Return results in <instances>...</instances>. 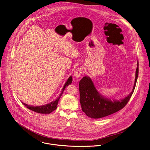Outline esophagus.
I'll return each mask as SVG.
<instances>
[{
  "label": "esophagus",
  "mask_w": 150,
  "mask_h": 150,
  "mask_svg": "<svg viewBox=\"0 0 150 150\" xmlns=\"http://www.w3.org/2000/svg\"><path fill=\"white\" fill-rule=\"evenodd\" d=\"M83 68H81V67H79V68H76V69L74 71V76L75 78H79V77L81 76V75H82V72H83Z\"/></svg>",
  "instance_id": "1"
}]
</instances>
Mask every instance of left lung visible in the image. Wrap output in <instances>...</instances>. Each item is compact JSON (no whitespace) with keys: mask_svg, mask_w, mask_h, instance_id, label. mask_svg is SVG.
Masks as SVG:
<instances>
[{"mask_svg":"<svg viewBox=\"0 0 150 150\" xmlns=\"http://www.w3.org/2000/svg\"><path fill=\"white\" fill-rule=\"evenodd\" d=\"M135 74V80L130 93L122 99H113L102 96L96 89L91 79L88 76H84L79 82L80 103L82 111L89 117L101 118L122 109L130 100L136 85L139 75V61Z\"/></svg>","mask_w":150,"mask_h":150,"instance_id":"8db88e82","label":"left lung"}]
</instances>
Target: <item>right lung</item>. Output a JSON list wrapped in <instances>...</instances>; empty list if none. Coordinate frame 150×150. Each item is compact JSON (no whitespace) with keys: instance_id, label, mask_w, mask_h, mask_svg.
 <instances>
[{"instance_id":"right-lung-1","label":"right lung","mask_w":150,"mask_h":150,"mask_svg":"<svg viewBox=\"0 0 150 150\" xmlns=\"http://www.w3.org/2000/svg\"><path fill=\"white\" fill-rule=\"evenodd\" d=\"M72 77L71 75L69 77V78L68 79V80L67 81V82H65V83L64 84L63 88L60 93V96L57 98V99L56 100H54L49 104H45L43 105L35 107V106H32V105H31V106L27 104L24 103L23 102H22V103L27 108H28L29 110H30L34 112H36L37 113H40V114H50L57 108L58 102L64 92V90H65V89L67 86H68L69 85H70L72 83Z\"/></svg>"}]
</instances>
